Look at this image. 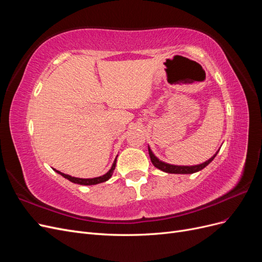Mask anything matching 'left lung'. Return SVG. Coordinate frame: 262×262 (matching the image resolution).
Here are the masks:
<instances>
[{"instance_id": "1", "label": "left lung", "mask_w": 262, "mask_h": 262, "mask_svg": "<svg viewBox=\"0 0 262 262\" xmlns=\"http://www.w3.org/2000/svg\"><path fill=\"white\" fill-rule=\"evenodd\" d=\"M217 152H219V150H217ZM217 152H216V154H217ZM148 154H149V157H150V162H152V164L155 166L156 168L161 169L165 172H168V173H193V172H196V171L203 169L204 167H207V166L214 160V157L216 156V154H214L209 161L204 162L202 164H199V165L177 166V165H170V164H167V163H164V162L158 160V158L153 154L152 150H150L149 146H148Z\"/></svg>"}]
</instances>
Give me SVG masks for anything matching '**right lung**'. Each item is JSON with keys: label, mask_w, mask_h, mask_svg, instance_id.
<instances>
[{"label": "right lung", "mask_w": 262, "mask_h": 262, "mask_svg": "<svg viewBox=\"0 0 262 262\" xmlns=\"http://www.w3.org/2000/svg\"><path fill=\"white\" fill-rule=\"evenodd\" d=\"M116 162H117V158L115 160V162H114V164H113V166H112V168L109 169V171H107V172L105 173V175H102V176H100V177H96V178H89V179L76 178V177H72V176H70V175H67V173H63V172H61V171H59V170H57V169H54V170L57 171L58 173H60L61 176H63L64 178H67V179H69L70 181L74 182V184L84 185V186H92V185L100 184V182H105V181H107L110 177H112L113 172H114V170H115V168H116Z\"/></svg>", "instance_id": "1"}]
</instances>
